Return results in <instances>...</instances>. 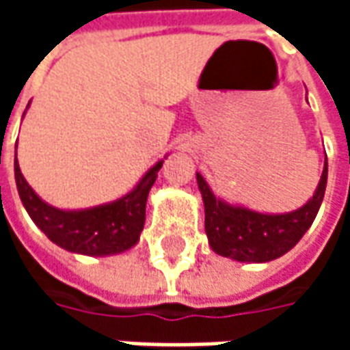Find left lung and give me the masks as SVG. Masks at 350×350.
Returning a JSON list of instances; mask_svg holds the SVG:
<instances>
[{
  "label": "left lung",
  "instance_id": "left-lung-1",
  "mask_svg": "<svg viewBox=\"0 0 350 350\" xmlns=\"http://www.w3.org/2000/svg\"><path fill=\"white\" fill-rule=\"evenodd\" d=\"M328 163L324 161L323 176L315 195L300 210L283 215H268L247 208H238L215 198L204 178L197 174L198 189L204 200V228L212 250L221 257L240 262H268L285 255L300 242L317 217L326 191Z\"/></svg>",
  "mask_w": 350,
  "mask_h": 350
}]
</instances>
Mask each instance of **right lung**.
Listing matches in <instances>:
<instances>
[{"instance_id": "add662e5", "label": "right lung", "mask_w": 350, "mask_h": 350, "mask_svg": "<svg viewBox=\"0 0 350 350\" xmlns=\"http://www.w3.org/2000/svg\"><path fill=\"white\" fill-rule=\"evenodd\" d=\"M161 167L163 161L146 172L127 197L82 212H65L42 202L24 180L16 157L14 178L20 200L26 206L29 217L52 242L72 253L100 257L129 250L138 242V236L144 228L148 193Z\"/></svg>"}]
</instances>
